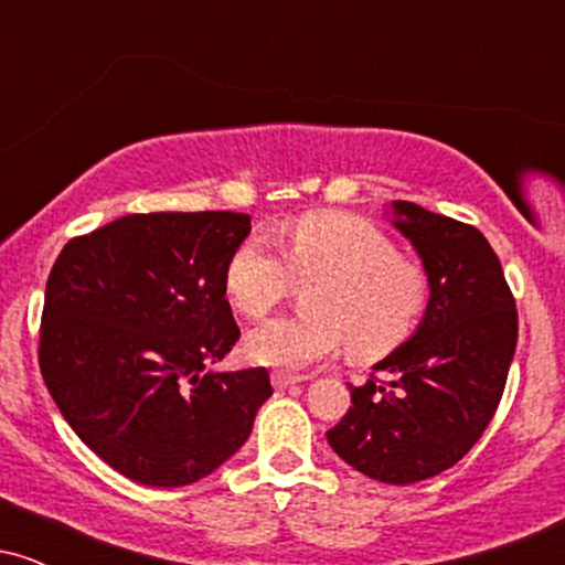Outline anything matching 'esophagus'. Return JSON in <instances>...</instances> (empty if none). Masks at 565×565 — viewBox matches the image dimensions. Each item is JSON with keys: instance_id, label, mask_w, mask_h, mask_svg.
I'll return each instance as SVG.
<instances>
[{"instance_id": "obj_1", "label": "esophagus", "mask_w": 565, "mask_h": 565, "mask_svg": "<svg viewBox=\"0 0 565 565\" xmlns=\"http://www.w3.org/2000/svg\"><path fill=\"white\" fill-rule=\"evenodd\" d=\"M270 380H274L276 391H287V387L300 382V377H295V374H287V372H274V377H270Z\"/></svg>"}]
</instances>
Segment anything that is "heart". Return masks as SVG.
Segmentation results:
<instances>
[{"instance_id":"heart-1","label":"heart","mask_w":565,"mask_h":565,"mask_svg":"<svg viewBox=\"0 0 565 565\" xmlns=\"http://www.w3.org/2000/svg\"><path fill=\"white\" fill-rule=\"evenodd\" d=\"M295 284L308 287V319H270L244 337L246 359L302 372L350 348L377 359L417 329L427 308V276L404 260L385 233L350 215H308L281 236V255L260 236L246 238L225 265V295L249 319L274 310Z\"/></svg>"}]
</instances>
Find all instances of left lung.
Returning <instances> with one entry per match:
<instances>
[{"mask_svg": "<svg viewBox=\"0 0 565 565\" xmlns=\"http://www.w3.org/2000/svg\"><path fill=\"white\" fill-rule=\"evenodd\" d=\"M393 225L423 260L430 300L404 345L374 364L385 382L350 385L329 446L380 483L449 470L494 417L518 342V310L499 257L472 225L393 201Z\"/></svg>", "mask_w": 565, "mask_h": 565, "instance_id": "1", "label": "left lung"}]
</instances>
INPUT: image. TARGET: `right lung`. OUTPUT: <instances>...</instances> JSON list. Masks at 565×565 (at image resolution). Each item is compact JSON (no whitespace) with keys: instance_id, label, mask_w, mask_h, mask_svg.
Wrapping results in <instances>:
<instances>
[{"instance_id":"add662e5","label":"right lung","mask_w":565,"mask_h":565,"mask_svg":"<svg viewBox=\"0 0 565 565\" xmlns=\"http://www.w3.org/2000/svg\"><path fill=\"white\" fill-rule=\"evenodd\" d=\"M242 212L127 215L71 238L50 270L39 369L71 430L135 483L188 486L249 438L265 369L215 372L238 340L225 265Z\"/></svg>"}]
</instances>
